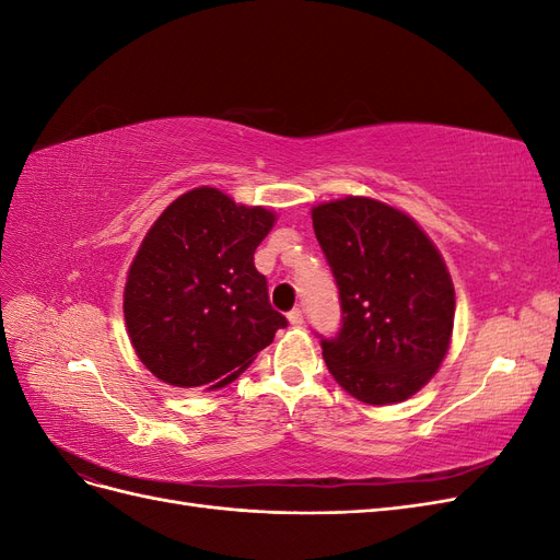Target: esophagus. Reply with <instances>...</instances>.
Listing matches in <instances>:
<instances>
[{
  "label": "esophagus",
  "mask_w": 560,
  "mask_h": 560,
  "mask_svg": "<svg viewBox=\"0 0 560 560\" xmlns=\"http://www.w3.org/2000/svg\"><path fill=\"white\" fill-rule=\"evenodd\" d=\"M287 317H290V325H292V327H301V325H303V313H301V308L290 311V315H287Z\"/></svg>",
  "instance_id": "34e87169"
}]
</instances>
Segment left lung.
I'll list each match as a JSON object with an SVG mask.
<instances>
[{"mask_svg":"<svg viewBox=\"0 0 560 560\" xmlns=\"http://www.w3.org/2000/svg\"><path fill=\"white\" fill-rule=\"evenodd\" d=\"M341 301V329L317 334L329 374L364 404L404 401L446 358L455 292L442 254L411 217L348 196L313 208Z\"/></svg>","mask_w":560,"mask_h":560,"instance_id":"8db88e82","label":"left lung"}]
</instances>
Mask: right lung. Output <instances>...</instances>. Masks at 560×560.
I'll return each instance as SVG.
<instances>
[{
	"instance_id": "add662e5",
	"label": "right lung",
	"mask_w": 560,
	"mask_h": 560,
	"mask_svg": "<svg viewBox=\"0 0 560 560\" xmlns=\"http://www.w3.org/2000/svg\"><path fill=\"white\" fill-rule=\"evenodd\" d=\"M273 222V212L200 186L149 229L130 266L124 313L130 343L156 378L224 387L287 327L254 268V249Z\"/></svg>"
}]
</instances>
